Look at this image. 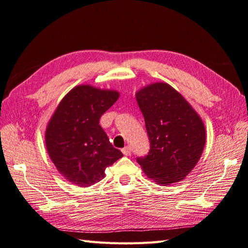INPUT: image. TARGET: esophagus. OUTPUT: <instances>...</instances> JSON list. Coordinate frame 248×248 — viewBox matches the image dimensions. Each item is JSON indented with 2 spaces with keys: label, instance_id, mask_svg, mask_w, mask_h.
<instances>
[{
  "label": "esophagus",
  "instance_id": "obj_1",
  "mask_svg": "<svg viewBox=\"0 0 248 248\" xmlns=\"http://www.w3.org/2000/svg\"><path fill=\"white\" fill-rule=\"evenodd\" d=\"M122 152H123V154H124V155H125V156H130V155H131V152H132L131 147H130V145H126V147H124V148L122 150Z\"/></svg>",
  "mask_w": 248,
  "mask_h": 248
}]
</instances>
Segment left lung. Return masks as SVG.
Masks as SVG:
<instances>
[{"label":"left lung","instance_id":"8db88e82","mask_svg":"<svg viewBox=\"0 0 248 248\" xmlns=\"http://www.w3.org/2000/svg\"><path fill=\"white\" fill-rule=\"evenodd\" d=\"M136 100L150 140L148 155L137 157V162L158 185L170 186L185 179L204 149L202 119L179 92L164 82L142 88L136 93Z\"/></svg>","mask_w":248,"mask_h":248}]
</instances>
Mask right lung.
Masks as SVG:
<instances>
[{"label":"right lung","mask_w":248,"mask_h":248,"mask_svg":"<svg viewBox=\"0 0 248 248\" xmlns=\"http://www.w3.org/2000/svg\"><path fill=\"white\" fill-rule=\"evenodd\" d=\"M119 97L112 90L89 85L73 88L62 99L47 125L49 157L65 178L87 187L105 177V170L124 155L111 144L99 118Z\"/></svg>","instance_id":"1"}]
</instances>
